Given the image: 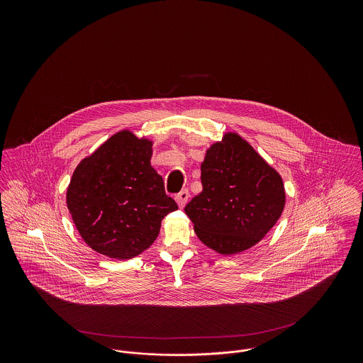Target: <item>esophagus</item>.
<instances>
[{
  "label": "esophagus",
  "mask_w": 363,
  "mask_h": 363,
  "mask_svg": "<svg viewBox=\"0 0 363 363\" xmlns=\"http://www.w3.org/2000/svg\"><path fill=\"white\" fill-rule=\"evenodd\" d=\"M189 197V190L184 189L181 190V191L175 196V200H177V203H178V206H179V207H185V204L188 203Z\"/></svg>",
  "instance_id": "34e87169"
}]
</instances>
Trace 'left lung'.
I'll use <instances>...</instances> for the list:
<instances>
[{
  "mask_svg": "<svg viewBox=\"0 0 363 363\" xmlns=\"http://www.w3.org/2000/svg\"><path fill=\"white\" fill-rule=\"evenodd\" d=\"M203 191L185 212L200 241L222 255L256 245L284 208L280 175L235 133L213 144L201 163Z\"/></svg>",
  "mask_w": 363,
  "mask_h": 363,
  "instance_id": "8db88e82",
  "label": "left lung"
}]
</instances>
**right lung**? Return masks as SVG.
Segmentation results:
<instances>
[{"label":"right lung","mask_w":363,"mask_h":363,"mask_svg":"<svg viewBox=\"0 0 363 363\" xmlns=\"http://www.w3.org/2000/svg\"><path fill=\"white\" fill-rule=\"evenodd\" d=\"M152 143L129 130L111 136L82 160L67 204L83 240L111 259L135 257L155 241L163 218L178 209L151 167Z\"/></svg>","instance_id":"right-lung-1"}]
</instances>
